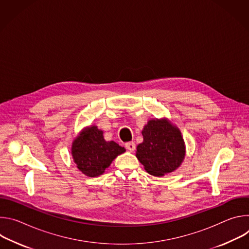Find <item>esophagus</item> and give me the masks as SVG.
I'll return each instance as SVG.
<instances>
[{"mask_svg": "<svg viewBox=\"0 0 249 249\" xmlns=\"http://www.w3.org/2000/svg\"><path fill=\"white\" fill-rule=\"evenodd\" d=\"M125 146H126L127 150L130 151V152H134L136 150V145H135L134 142H129V143H126Z\"/></svg>", "mask_w": 249, "mask_h": 249, "instance_id": "34e87169", "label": "esophagus"}]
</instances>
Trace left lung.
<instances>
[{
  "label": "left lung",
  "instance_id": "1",
  "mask_svg": "<svg viewBox=\"0 0 249 249\" xmlns=\"http://www.w3.org/2000/svg\"><path fill=\"white\" fill-rule=\"evenodd\" d=\"M144 141L137 147L136 157L147 172L162 176L178 168L185 157L181 132L167 119H153L142 131Z\"/></svg>",
  "mask_w": 249,
  "mask_h": 249
}]
</instances>
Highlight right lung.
Instances as JSON below:
<instances>
[{"instance_id":"add662e5","label":"right lung","mask_w":249,"mask_h":249,"mask_svg":"<svg viewBox=\"0 0 249 249\" xmlns=\"http://www.w3.org/2000/svg\"><path fill=\"white\" fill-rule=\"evenodd\" d=\"M126 150L113 141L106 142L96 126L85 128L72 144V156L77 167L89 177L101 175L112 160Z\"/></svg>"}]
</instances>
